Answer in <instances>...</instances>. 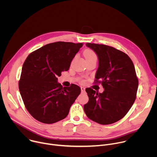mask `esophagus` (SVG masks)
Instances as JSON below:
<instances>
[{
    "mask_svg": "<svg viewBox=\"0 0 157 157\" xmlns=\"http://www.w3.org/2000/svg\"><path fill=\"white\" fill-rule=\"evenodd\" d=\"M81 91L83 93V92L85 91V88H84V87H81Z\"/></svg>",
    "mask_w": 157,
    "mask_h": 157,
    "instance_id": "1",
    "label": "esophagus"
}]
</instances>
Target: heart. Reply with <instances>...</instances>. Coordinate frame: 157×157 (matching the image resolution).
<instances>
[{
  "label": "heart",
  "instance_id": "obj_1",
  "mask_svg": "<svg viewBox=\"0 0 157 157\" xmlns=\"http://www.w3.org/2000/svg\"><path fill=\"white\" fill-rule=\"evenodd\" d=\"M84 57L86 59H97L96 54L91 50H86L84 52Z\"/></svg>",
  "mask_w": 157,
  "mask_h": 157
}]
</instances>
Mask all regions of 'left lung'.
<instances>
[{
    "label": "left lung",
    "mask_w": 157,
    "mask_h": 157,
    "mask_svg": "<svg viewBox=\"0 0 157 157\" xmlns=\"http://www.w3.org/2000/svg\"><path fill=\"white\" fill-rule=\"evenodd\" d=\"M98 55L99 66L95 82L101 83L102 93L86 89L89 101L84 105L86 116L102 124H113L122 119L136 99L139 81L129 56L114 47L87 43Z\"/></svg>",
    "instance_id": "8db88e82"
}]
</instances>
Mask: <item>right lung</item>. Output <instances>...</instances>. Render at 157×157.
<instances>
[{
	"label": "right lung",
	"instance_id": "obj_1",
	"mask_svg": "<svg viewBox=\"0 0 157 157\" xmlns=\"http://www.w3.org/2000/svg\"><path fill=\"white\" fill-rule=\"evenodd\" d=\"M82 45V43H52L33 52L25 59L19 91L29 113L38 121L53 124L68 116L81 89L74 84L63 87L57 77L69 70Z\"/></svg>",
	"mask_w": 157,
	"mask_h": 157
}]
</instances>
